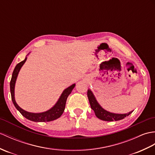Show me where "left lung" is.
I'll list each match as a JSON object with an SVG mask.
<instances>
[{
  "label": "left lung",
  "mask_w": 155,
  "mask_h": 155,
  "mask_svg": "<svg viewBox=\"0 0 155 155\" xmlns=\"http://www.w3.org/2000/svg\"><path fill=\"white\" fill-rule=\"evenodd\" d=\"M87 96L90 104H91V108L94 110L96 116L101 120L107 121L121 120H123V119L126 116H128L129 114H131L133 111H129V113L127 114H115L110 112V111L104 110L103 107L100 105L99 103L97 102L95 96L91 91V90H88Z\"/></svg>",
  "instance_id": "left-lung-1"
}]
</instances>
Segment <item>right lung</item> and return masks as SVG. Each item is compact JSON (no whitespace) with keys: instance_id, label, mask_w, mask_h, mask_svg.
Here are the masks:
<instances>
[{"instance_id":"right-lung-1","label":"right lung","mask_w":155,"mask_h":155,"mask_svg":"<svg viewBox=\"0 0 155 155\" xmlns=\"http://www.w3.org/2000/svg\"><path fill=\"white\" fill-rule=\"evenodd\" d=\"M26 59L27 57H26V58H25L24 61H21L20 63L17 64L15 68H14L12 73L10 86V93H11V98L14 105L16 107V108L20 111V114L29 120L35 122H45L55 120L56 119L60 117L61 116V115L63 114L64 108H65L67 99L68 98V96H69V95L71 93L72 91H73V89L74 88L75 84H72L66 89H64L63 92H62V94L60 96L59 100H57L56 104L51 107V108H50L48 111L41 113H31L23 110L22 108H21L16 102L15 97H14V88H15L16 81L20 70L21 69V67L23 66V64L25 63V62L26 61Z\"/></svg>"}]
</instances>
